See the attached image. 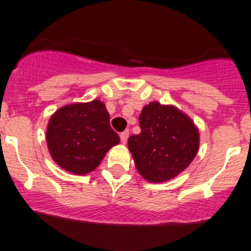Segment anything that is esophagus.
Returning a JSON list of instances; mask_svg holds the SVG:
<instances>
[{"label": "esophagus", "instance_id": "1", "mask_svg": "<svg viewBox=\"0 0 251 251\" xmlns=\"http://www.w3.org/2000/svg\"><path fill=\"white\" fill-rule=\"evenodd\" d=\"M120 139H121V142H123V144H126V141H127V139H128V131H124V132H121Z\"/></svg>", "mask_w": 251, "mask_h": 251}]
</instances>
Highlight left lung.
I'll use <instances>...</instances> for the list:
<instances>
[{
  "mask_svg": "<svg viewBox=\"0 0 251 251\" xmlns=\"http://www.w3.org/2000/svg\"><path fill=\"white\" fill-rule=\"evenodd\" d=\"M139 123L141 132L128 137L127 145L137 171L149 182L174 179L195 159L199 128L176 106L150 102L144 106Z\"/></svg>",
  "mask_w": 251,
  "mask_h": 251,
  "instance_id": "1",
  "label": "left lung"
}]
</instances>
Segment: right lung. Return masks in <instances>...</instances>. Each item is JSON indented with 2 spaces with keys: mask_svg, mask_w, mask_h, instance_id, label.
<instances>
[{
  "mask_svg": "<svg viewBox=\"0 0 251 251\" xmlns=\"http://www.w3.org/2000/svg\"><path fill=\"white\" fill-rule=\"evenodd\" d=\"M46 142L53 161L75 175H86L98 168L106 152L120 142L110 126V115L102 101L75 102L51 115Z\"/></svg>",
  "mask_w": 251,
  "mask_h": 251,
  "instance_id": "add662e5",
  "label": "right lung"
}]
</instances>
